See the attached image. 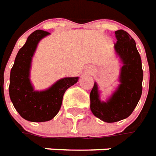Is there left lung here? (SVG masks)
I'll return each instance as SVG.
<instances>
[{
  "mask_svg": "<svg viewBox=\"0 0 156 156\" xmlns=\"http://www.w3.org/2000/svg\"><path fill=\"white\" fill-rule=\"evenodd\" d=\"M115 34L117 43L114 48L123 63L120 76L121 85L106 103L99 100L96 83L90 94L92 113L105 122H115L129 117L142 93L143 71L135 40L123 29L115 31Z\"/></svg>",
  "mask_w": 156,
  "mask_h": 156,
  "instance_id": "left-lung-1",
  "label": "left lung"
}]
</instances>
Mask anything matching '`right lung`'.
Listing matches in <instances>:
<instances>
[{"label":"right lung","instance_id":"add662e5","mask_svg":"<svg viewBox=\"0 0 156 156\" xmlns=\"http://www.w3.org/2000/svg\"><path fill=\"white\" fill-rule=\"evenodd\" d=\"M48 34L38 29L29 35L10 71V99L20 115L30 122H46L54 118L60 110L66 90L78 81V77L63 78L47 90H34L29 81L30 63L39 40Z\"/></svg>","mask_w":156,"mask_h":156}]
</instances>
